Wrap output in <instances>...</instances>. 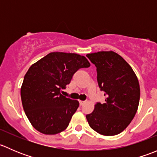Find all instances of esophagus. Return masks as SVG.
<instances>
[{
  "instance_id": "esophagus-1",
  "label": "esophagus",
  "mask_w": 157,
  "mask_h": 157,
  "mask_svg": "<svg viewBox=\"0 0 157 157\" xmlns=\"http://www.w3.org/2000/svg\"><path fill=\"white\" fill-rule=\"evenodd\" d=\"M79 102H80V105H83V104H84L86 102H85V101H81V100H80V101H79Z\"/></svg>"
}]
</instances>
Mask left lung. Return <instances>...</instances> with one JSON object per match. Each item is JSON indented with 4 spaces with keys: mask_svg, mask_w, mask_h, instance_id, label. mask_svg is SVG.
I'll list each match as a JSON object with an SVG mask.
<instances>
[{
    "mask_svg": "<svg viewBox=\"0 0 157 157\" xmlns=\"http://www.w3.org/2000/svg\"><path fill=\"white\" fill-rule=\"evenodd\" d=\"M86 57L96 67L97 81L105 96L86 118L90 128L99 134L113 136L129 125L138 108L140 85L131 66L118 54L98 52Z\"/></svg>",
    "mask_w": 157,
    "mask_h": 157,
    "instance_id": "left-lung-1",
    "label": "left lung"
}]
</instances>
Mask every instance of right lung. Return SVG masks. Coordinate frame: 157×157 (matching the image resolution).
Masks as SVG:
<instances>
[{
	"instance_id": "add662e5",
	"label": "right lung",
	"mask_w": 157,
	"mask_h": 157,
	"mask_svg": "<svg viewBox=\"0 0 157 157\" xmlns=\"http://www.w3.org/2000/svg\"><path fill=\"white\" fill-rule=\"evenodd\" d=\"M84 56L75 53L51 52L33 64L20 90L23 109L35 129L56 134L68 126L79 102L61 95L80 68L89 67Z\"/></svg>"
}]
</instances>
